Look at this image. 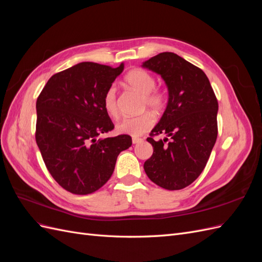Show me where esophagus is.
Instances as JSON below:
<instances>
[{"label": "esophagus", "instance_id": "1", "mask_svg": "<svg viewBox=\"0 0 262 262\" xmlns=\"http://www.w3.org/2000/svg\"><path fill=\"white\" fill-rule=\"evenodd\" d=\"M142 142H143V139H141V138H132V143L133 144L142 143Z\"/></svg>", "mask_w": 262, "mask_h": 262}]
</instances>
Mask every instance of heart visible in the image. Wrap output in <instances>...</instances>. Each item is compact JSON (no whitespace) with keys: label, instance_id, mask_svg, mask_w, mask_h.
Returning a JSON list of instances; mask_svg holds the SVG:
<instances>
[{"label":"heart","instance_id":"1","mask_svg":"<svg viewBox=\"0 0 262 262\" xmlns=\"http://www.w3.org/2000/svg\"><path fill=\"white\" fill-rule=\"evenodd\" d=\"M125 83L134 91L143 95V108L149 107L156 115H161L167 106V94L162 90L155 89V78L147 71L142 69H134L125 75ZM102 105L106 113L112 117H118L119 105L115 87H109L106 91ZM155 115L152 112H145L136 117H125L117 124V130L122 134L131 137H140L155 124Z\"/></svg>","mask_w":262,"mask_h":262}]
</instances>
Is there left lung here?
Listing matches in <instances>:
<instances>
[{
	"instance_id": "8db88e82",
	"label": "left lung",
	"mask_w": 262,
	"mask_h": 262,
	"mask_svg": "<svg viewBox=\"0 0 262 262\" xmlns=\"http://www.w3.org/2000/svg\"><path fill=\"white\" fill-rule=\"evenodd\" d=\"M142 67L160 74L168 102L147 138L153 155L144 163L147 177L167 190H180L200 176L217 138L219 104L201 69L172 52H163ZM163 133V140L154 137Z\"/></svg>"
}]
</instances>
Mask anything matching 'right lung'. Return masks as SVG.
<instances>
[{
	"label": "right lung",
	"mask_w": 262,
	"mask_h": 262,
	"mask_svg": "<svg viewBox=\"0 0 262 262\" xmlns=\"http://www.w3.org/2000/svg\"><path fill=\"white\" fill-rule=\"evenodd\" d=\"M123 68L78 63L52 75L37 98V145L53 179L71 193L101 188L132 144L126 134L99 138L115 128L102 98Z\"/></svg>",
	"instance_id": "add662e5"
}]
</instances>
